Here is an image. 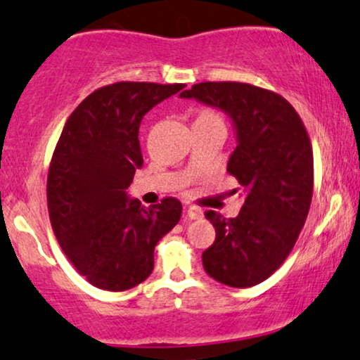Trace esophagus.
Segmentation results:
<instances>
[{
  "label": "esophagus",
  "instance_id": "1",
  "mask_svg": "<svg viewBox=\"0 0 360 360\" xmlns=\"http://www.w3.org/2000/svg\"><path fill=\"white\" fill-rule=\"evenodd\" d=\"M185 214H187L188 219H193V221H195V219L204 217V212H202V210L198 209V207H195V205H187V207H185Z\"/></svg>",
  "mask_w": 360,
  "mask_h": 360
}]
</instances>
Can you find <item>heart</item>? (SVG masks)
Instances as JSON below:
<instances>
[{
	"label": "heart",
	"mask_w": 360,
	"mask_h": 360,
	"mask_svg": "<svg viewBox=\"0 0 360 360\" xmlns=\"http://www.w3.org/2000/svg\"><path fill=\"white\" fill-rule=\"evenodd\" d=\"M195 121H221L222 122L221 116H219V114L215 111H210V109H204V111L198 112Z\"/></svg>",
	"instance_id": "obj_1"
}]
</instances>
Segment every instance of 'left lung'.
<instances>
[{
	"instance_id": "8db88e82",
	"label": "left lung",
	"mask_w": 360,
	"mask_h": 360,
	"mask_svg": "<svg viewBox=\"0 0 360 360\" xmlns=\"http://www.w3.org/2000/svg\"><path fill=\"white\" fill-rule=\"evenodd\" d=\"M180 97L221 109L238 146L227 172L244 190L238 217H205L215 240L202 255L209 276L249 288L276 271L297 243L314 193V151L305 126L285 97L243 82H200Z\"/></svg>"
}]
</instances>
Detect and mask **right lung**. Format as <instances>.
Wrapping results in <instances>:
<instances>
[{
	"label": "right lung",
	"instance_id": "obj_1",
	"mask_svg": "<svg viewBox=\"0 0 360 360\" xmlns=\"http://www.w3.org/2000/svg\"><path fill=\"white\" fill-rule=\"evenodd\" d=\"M184 84L116 82L80 103L55 146L46 200L62 251L91 285L124 291L153 271L155 246L180 221L173 197L143 207L128 187L143 167L139 124Z\"/></svg>",
	"mask_w": 360,
	"mask_h": 360
}]
</instances>
